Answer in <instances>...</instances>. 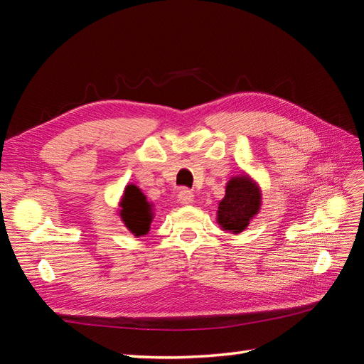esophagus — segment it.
<instances>
[{
    "mask_svg": "<svg viewBox=\"0 0 364 364\" xmlns=\"http://www.w3.org/2000/svg\"><path fill=\"white\" fill-rule=\"evenodd\" d=\"M178 200H179L182 205H190V203H193V200H194V194H193L190 190L182 188V190L178 193Z\"/></svg>",
    "mask_w": 364,
    "mask_h": 364,
    "instance_id": "34e87169",
    "label": "esophagus"
}]
</instances>
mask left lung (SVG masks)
Listing matches in <instances>:
<instances>
[{"label":"left lung","instance_id":"obj_1","mask_svg":"<svg viewBox=\"0 0 364 364\" xmlns=\"http://www.w3.org/2000/svg\"><path fill=\"white\" fill-rule=\"evenodd\" d=\"M259 202L258 186L247 176L230 179L225 199L218 203V225L226 230H232L234 234L241 232L249 225L250 218L258 213Z\"/></svg>","mask_w":364,"mask_h":364}]
</instances>
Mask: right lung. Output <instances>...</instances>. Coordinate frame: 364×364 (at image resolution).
Segmentation results:
<instances>
[{
    "instance_id": "add662e5",
    "label": "right lung",
    "mask_w": 364,
    "mask_h": 364,
    "mask_svg": "<svg viewBox=\"0 0 364 364\" xmlns=\"http://www.w3.org/2000/svg\"><path fill=\"white\" fill-rule=\"evenodd\" d=\"M119 214L132 234L139 237L149 232L151 222V208L146 200V196L135 185H129L126 188L123 200H121Z\"/></svg>"
}]
</instances>
